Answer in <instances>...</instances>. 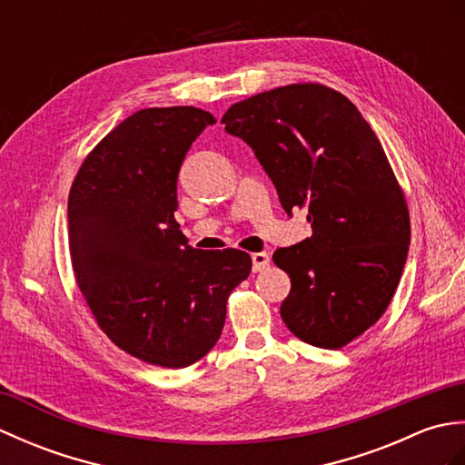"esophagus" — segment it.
Instances as JSON below:
<instances>
[{"label":"esophagus","instance_id":"34e87169","mask_svg":"<svg viewBox=\"0 0 465 465\" xmlns=\"http://www.w3.org/2000/svg\"><path fill=\"white\" fill-rule=\"evenodd\" d=\"M252 263H253V272H263L265 268L270 265V255L265 252H258V253H252Z\"/></svg>","mask_w":465,"mask_h":465}]
</instances>
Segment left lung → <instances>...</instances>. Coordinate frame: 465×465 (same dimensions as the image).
Wrapping results in <instances>:
<instances>
[{"label":"left lung","mask_w":465,"mask_h":465,"mask_svg":"<svg viewBox=\"0 0 465 465\" xmlns=\"http://www.w3.org/2000/svg\"><path fill=\"white\" fill-rule=\"evenodd\" d=\"M225 132L248 143L282 207L312 235L273 253L288 272L280 313L315 348L338 350L381 318L410 250V213L383 147L348 97L292 84L233 104Z\"/></svg>","instance_id":"left-lung-1"}]
</instances>
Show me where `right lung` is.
<instances>
[{
	"instance_id": "1",
	"label": "right lung",
	"mask_w": 465,
	"mask_h": 465,
	"mask_svg": "<svg viewBox=\"0 0 465 465\" xmlns=\"http://www.w3.org/2000/svg\"><path fill=\"white\" fill-rule=\"evenodd\" d=\"M215 117L150 107L97 143L67 200L75 280L100 328L145 363L187 368L217 343L232 290L252 272L240 250L187 245L175 222L185 153Z\"/></svg>"
}]
</instances>
